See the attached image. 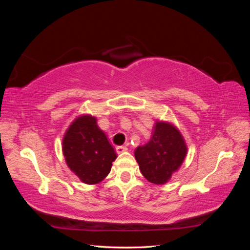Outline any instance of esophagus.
Returning <instances> with one entry per match:
<instances>
[{"label": "esophagus", "mask_w": 250, "mask_h": 250, "mask_svg": "<svg viewBox=\"0 0 250 250\" xmlns=\"http://www.w3.org/2000/svg\"><path fill=\"white\" fill-rule=\"evenodd\" d=\"M126 150H127V148H126V147H123V146H117V147H116V151H117L118 154L125 152Z\"/></svg>", "instance_id": "obj_1"}]
</instances>
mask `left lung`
<instances>
[{
    "instance_id": "left-lung-1",
    "label": "left lung",
    "mask_w": 250,
    "mask_h": 250,
    "mask_svg": "<svg viewBox=\"0 0 250 250\" xmlns=\"http://www.w3.org/2000/svg\"><path fill=\"white\" fill-rule=\"evenodd\" d=\"M188 152L187 143L178 128L157 120L150 140L134 151L141 173L149 183L167 184L183 165Z\"/></svg>"
}]
</instances>
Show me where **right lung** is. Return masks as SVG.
Here are the masks:
<instances>
[{"label": "right lung", "instance_id": "obj_1", "mask_svg": "<svg viewBox=\"0 0 250 250\" xmlns=\"http://www.w3.org/2000/svg\"><path fill=\"white\" fill-rule=\"evenodd\" d=\"M62 153L70 170L82 183L97 185L106 178L118 157L95 116L75 119L62 139Z\"/></svg>", "mask_w": 250, "mask_h": 250}]
</instances>
